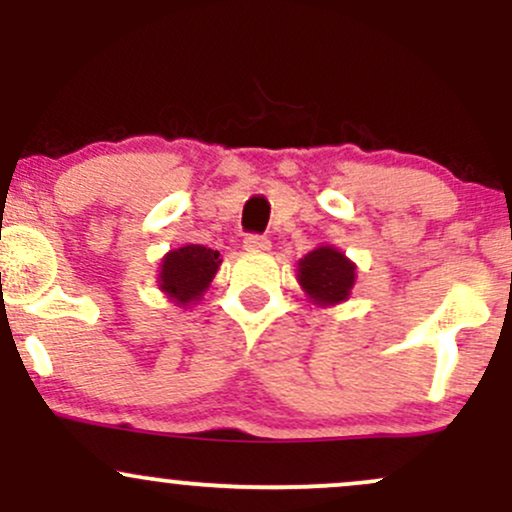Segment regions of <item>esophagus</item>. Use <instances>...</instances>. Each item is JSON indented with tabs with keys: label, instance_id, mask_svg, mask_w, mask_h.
<instances>
[{
	"label": "esophagus",
	"instance_id": "esophagus-1",
	"mask_svg": "<svg viewBox=\"0 0 512 512\" xmlns=\"http://www.w3.org/2000/svg\"><path fill=\"white\" fill-rule=\"evenodd\" d=\"M243 245L248 252H267L269 248H272V243H269L264 236H248L243 240Z\"/></svg>",
	"mask_w": 512,
	"mask_h": 512
}]
</instances>
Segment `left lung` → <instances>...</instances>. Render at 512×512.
<instances>
[{"instance_id":"8db88e82","label":"left lung","mask_w":512,"mask_h":512,"mask_svg":"<svg viewBox=\"0 0 512 512\" xmlns=\"http://www.w3.org/2000/svg\"><path fill=\"white\" fill-rule=\"evenodd\" d=\"M296 279L317 308H330L349 301L356 284V264L334 245H317L298 260Z\"/></svg>"}]
</instances>
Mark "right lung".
Wrapping results in <instances>:
<instances>
[{"instance_id": "obj_1", "label": "right lung", "mask_w": 512, "mask_h": 512, "mask_svg": "<svg viewBox=\"0 0 512 512\" xmlns=\"http://www.w3.org/2000/svg\"><path fill=\"white\" fill-rule=\"evenodd\" d=\"M219 267V250L187 243L163 255L161 269H158V289L178 308H190L192 303L202 301Z\"/></svg>"}]
</instances>
